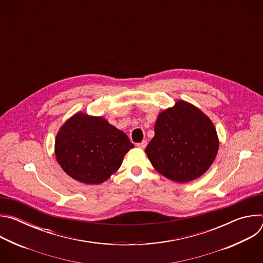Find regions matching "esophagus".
<instances>
[{"label": "esophagus", "mask_w": 263, "mask_h": 263, "mask_svg": "<svg viewBox=\"0 0 263 263\" xmlns=\"http://www.w3.org/2000/svg\"><path fill=\"white\" fill-rule=\"evenodd\" d=\"M146 143H147V142H146V140H142L141 142L137 143V144H136V146H137V147H139V148H144V147L146 146Z\"/></svg>", "instance_id": "esophagus-1"}]
</instances>
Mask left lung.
I'll list each match as a JSON object with an SVG mask.
<instances>
[{"label": "left lung", "instance_id": "8db88e82", "mask_svg": "<svg viewBox=\"0 0 263 263\" xmlns=\"http://www.w3.org/2000/svg\"><path fill=\"white\" fill-rule=\"evenodd\" d=\"M155 136L145 147L154 168L175 182H190L201 177L218 151L216 130L203 112L185 101L161 114Z\"/></svg>", "mask_w": 263, "mask_h": 263}]
</instances>
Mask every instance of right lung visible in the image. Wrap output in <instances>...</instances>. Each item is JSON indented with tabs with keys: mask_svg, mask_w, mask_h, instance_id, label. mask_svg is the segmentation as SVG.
Listing matches in <instances>:
<instances>
[{
	"mask_svg": "<svg viewBox=\"0 0 263 263\" xmlns=\"http://www.w3.org/2000/svg\"><path fill=\"white\" fill-rule=\"evenodd\" d=\"M134 147L128 136L101 117L78 112L59 129L55 155L62 170L84 184H100L115 174Z\"/></svg>",
	"mask_w": 263,
	"mask_h": 263,
	"instance_id": "right-lung-1",
	"label": "right lung"
}]
</instances>
